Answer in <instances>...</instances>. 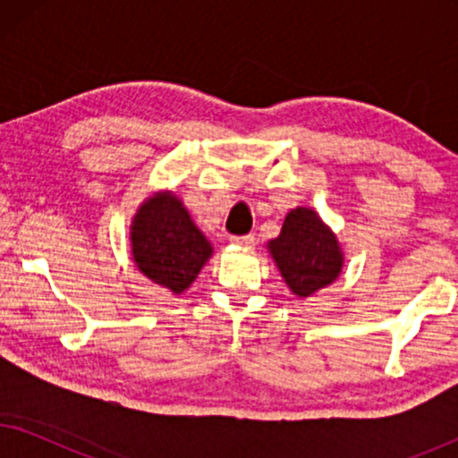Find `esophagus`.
I'll return each mask as SVG.
<instances>
[{
	"label": "esophagus",
	"mask_w": 458,
	"mask_h": 458,
	"mask_svg": "<svg viewBox=\"0 0 458 458\" xmlns=\"http://www.w3.org/2000/svg\"><path fill=\"white\" fill-rule=\"evenodd\" d=\"M254 235H233L231 237V243L235 246H243V248H252L254 246Z\"/></svg>",
	"instance_id": "1"
}]
</instances>
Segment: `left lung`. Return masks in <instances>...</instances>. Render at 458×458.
<instances>
[{
    "mask_svg": "<svg viewBox=\"0 0 458 458\" xmlns=\"http://www.w3.org/2000/svg\"><path fill=\"white\" fill-rule=\"evenodd\" d=\"M290 290L300 298L329 285L342 271V252L335 235L310 208L285 216L281 235L268 243Z\"/></svg>",
    "mask_w": 458,
    "mask_h": 458,
    "instance_id": "obj_1",
    "label": "left lung"
}]
</instances>
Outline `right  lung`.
Instances as JSON below:
<instances>
[{"label":"right lung","mask_w":458,"mask_h":458,"mask_svg":"<svg viewBox=\"0 0 458 458\" xmlns=\"http://www.w3.org/2000/svg\"><path fill=\"white\" fill-rule=\"evenodd\" d=\"M131 242L140 271L173 293L185 292L212 254L208 240L171 193H158L141 206Z\"/></svg>","instance_id":"1"}]
</instances>
